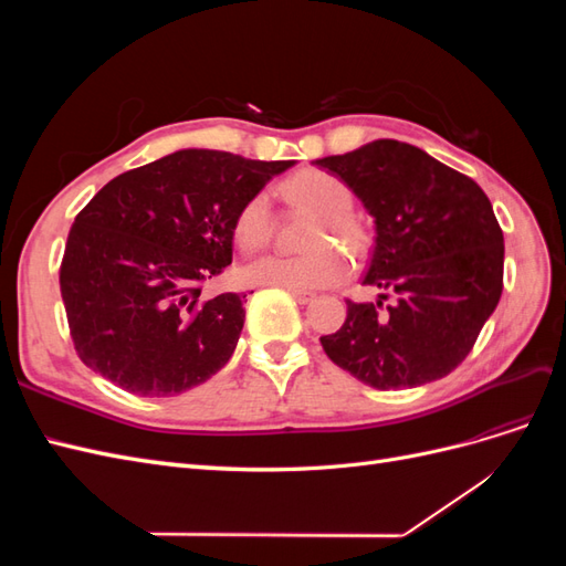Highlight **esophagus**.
<instances>
[{
  "instance_id": "obj_1",
  "label": "esophagus",
  "mask_w": 566,
  "mask_h": 566,
  "mask_svg": "<svg viewBox=\"0 0 566 566\" xmlns=\"http://www.w3.org/2000/svg\"><path fill=\"white\" fill-rule=\"evenodd\" d=\"M290 295H293L300 304H306V302H312L316 295L314 293H310V290H287Z\"/></svg>"
}]
</instances>
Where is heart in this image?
Wrapping results in <instances>:
<instances>
[{"label": "heart", "mask_w": 566, "mask_h": 566, "mask_svg": "<svg viewBox=\"0 0 566 566\" xmlns=\"http://www.w3.org/2000/svg\"><path fill=\"white\" fill-rule=\"evenodd\" d=\"M279 193L290 208L314 214L302 238L306 252L260 256L243 269V279L252 285L285 290H316L345 281L349 273L347 256L331 243H339L354 256H361L370 243L366 227L352 214V188L321 169H302L281 184ZM271 233L273 214L269 200L262 193L252 196L233 219L235 243L243 252H256L271 241Z\"/></svg>", "instance_id": "1"}]
</instances>
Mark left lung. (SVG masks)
<instances>
[{
  "label": "left lung",
  "instance_id": "left-lung-1",
  "mask_svg": "<svg viewBox=\"0 0 566 566\" xmlns=\"http://www.w3.org/2000/svg\"><path fill=\"white\" fill-rule=\"evenodd\" d=\"M318 165L345 181L375 219L364 285L378 302L347 300V318L321 345L375 389L434 382L472 352L503 293V231L470 177L424 150L378 139ZM389 294L395 304L381 310Z\"/></svg>",
  "mask_w": 566,
  "mask_h": 566
}]
</instances>
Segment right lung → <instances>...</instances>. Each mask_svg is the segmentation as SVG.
<instances>
[{
  "label": "right lung",
  "mask_w": 566,
  "mask_h": 566,
  "mask_svg": "<svg viewBox=\"0 0 566 566\" xmlns=\"http://www.w3.org/2000/svg\"><path fill=\"white\" fill-rule=\"evenodd\" d=\"M293 165L186 148L101 188L61 262L82 364L136 397H177L224 368L245 295L200 302V285L231 264L238 210Z\"/></svg>",
  "instance_id": "right-lung-1"
}]
</instances>
